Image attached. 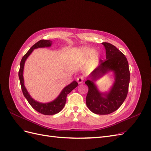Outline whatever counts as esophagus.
I'll return each instance as SVG.
<instances>
[{
  "instance_id": "34e87169",
  "label": "esophagus",
  "mask_w": 151,
  "mask_h": 151,
  "mask_svg": "<svg viewBox=\"0 0 151 151\" xmlns=\"http://www.w3.org/2000/svg\"><path fill=\"white\" fill-rule=\"evenodd\" d=\"M84 80V77L83 76H81L78 77L77 79V83H78V84H81L82 83H83Z\"/></svg>"
}]
</instances>
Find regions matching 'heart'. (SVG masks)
<instances>
[{
  "mask_svg": "<svg viewBox=\"0 0 151 151\" xmlns=\"http://www.w3.org/2000/svg\"><path fill=\"white\" fill-rule=\"evenodd\" d=\"M93 51L92 50V49L90 48H88V47H83L79 50V52H80L81 55L83 57H88L91 54H92L93 57H96V55H97L96 53L93 52Z\"/></svg>",
  "mask_w": 151,
  "mask_h": 151,
  "instance_id": "1",
  "label": "heart"
}]
</instances>
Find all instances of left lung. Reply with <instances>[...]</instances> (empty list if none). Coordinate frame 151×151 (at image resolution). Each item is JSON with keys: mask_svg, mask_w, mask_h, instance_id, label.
<instances>
[{"mask_svg": "<svg viewBox=\"0 0 151 151\" xmlns=\"http://www.w3.org/2000/svg\"><path fill=\"white\" fill-rule=\"evenodd\" d=\"M102 44L106 50V59L100 60L99 65L91 72V79L85 82L89 89L86 101L87 106L93 113L108 115L117 110L126 99L130 83V70L124 54L112 44L106 42ZM109 71L114 72L115 82L109 92L101 93L93 81Z\"/></svg>", "mask_w": 151, "mask_h": 151, "instance_id": "obj_1", "label": "left lung"}]
</instances>
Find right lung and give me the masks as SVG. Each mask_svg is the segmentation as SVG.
I'll return each instance as SVG.
<instances>
[{"instance_id":"add662e5","label":"right lung","mask_w":151,"mask_h":151,"mask_svg":"<svg viewBox=\"0 0 151 151\" xmlns=\"http://www.w3.org/2000/svg\"><path fill=\"white\" fill-rule=\"evenodd\" d=\"M52 42L48 40H41L39 42L35 43L33 46H32L31 48L28 50L24 55L22 57L21 61L20 63V68L19 70V78L20 80V83L22 93H23L24 97L28 100V103L31 106L34 108L36 111L43 114L45 115H55L60 112L64 107L67 96L69 94L71 91L75 89L78 85V83L76 81H73L69 85L65 87L61 91L60 94L58 96L53 100V101L47 103H42L35 101L31 97V96L28 93V91L26 90L25 86L24 85V78H23V70L25 61L29 55L33 51L34 49L38 48H44V47H49L52 45Z\"/></svg>"}]
</instances>
